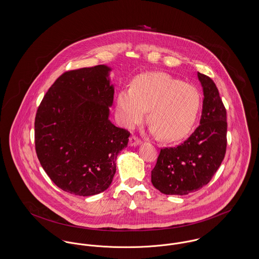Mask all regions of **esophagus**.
<instances>
[{"label":"esophagus","instance_id":"34e87169","mask_svg":"<svg viewBox=\"0 0 259 259\" xmlns=\"http://www.w3.org/2000/svg\"><path fill=\"white\" fill-rule=\"evenodd\" d=\"M141 144V140L138 139L136 136H131L129 139V146L130 147H136Z\"/></svg>","mask_w":259,"mask_h":259}]
</instances>
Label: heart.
Segmentation results:
<instances>
[{
    "label": "heart",
    "instance_id": "heart-1",
    "mask_svg": "<svg viewBox=\"0 0 259 259\" xmlns=\"http://www.w3.org/2000/svg\"><path fill=\"white\" fill-rule=\"evenodd\" d=\"M199 107L200 94L194 85L161 72L139 75L131 89H123L116 99L123 126L134 128L149 110L150 132L165 142L179 141L191 131Z\"/></svg>",
    "mask_w": 259,
    "mask_h": 259
}]
</instances>
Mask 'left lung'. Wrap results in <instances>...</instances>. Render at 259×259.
Here are the masks:
<instances>
[{
  "mask_svg": "<svg viewBox=\"0 0 259 259\" xmlns=\"http://www.w3.org/2000/svg\"><path fill=\"white\" fill-rule=\"evenodd\" d=\"M198 77L203 92L199 125L180 146L161 149L152 170L153 187L164 195L184 196L201 189L225 156L226 109L212 79L199 72Z\"/></svg>",
  "mask_w": 259,
  "mask_h": 259,
  "instance_id": "obj_1",
  "label": "left lung"
}]
</instances>
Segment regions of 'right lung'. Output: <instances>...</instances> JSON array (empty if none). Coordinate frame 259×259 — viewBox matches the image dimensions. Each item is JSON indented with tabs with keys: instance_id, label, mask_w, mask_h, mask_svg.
<instances>
[{
	"instance_id": "add662e5",
	"label": "right lung",
	"mask_w": 259,
	"mask_h": 259,
	"mask_svg": "<svg viewBox=\"0 0 259 259\" xmlns=\"http://www.w3.org/2000/svg\"><path fill=\"white\" fill-rule=\"evenodd\" d=\"M105 64L64 72L35 117V149L51 180L82 197L106 191L130 133L109 120L114 87Z\"/></svg>"
}]
</instances>
